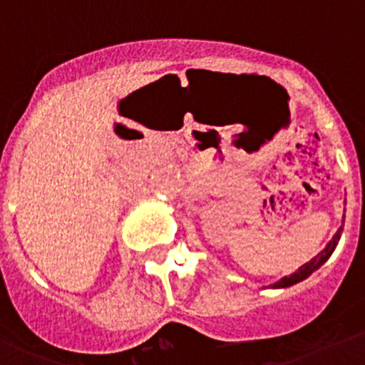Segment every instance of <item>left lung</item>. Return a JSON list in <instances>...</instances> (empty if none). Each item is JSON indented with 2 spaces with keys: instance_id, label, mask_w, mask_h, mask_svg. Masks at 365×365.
Masks as SVG:
<instances>
[{
  "instance_id": "obj_1",
  "label": "left lung",
  "mask_w": 365,
  "mask_h": 365,
  "mask_svg": "<svg viewBox=\"0 0 365 365\" xmlns=\"http://www.w3.org/2000/svg\"><path fill=\"white\" fill-rule=\"evenodd\" d=\"M341 233H342V226L339 227V230H337V233L334 235L332 240H330L329 244H327V247L323 249V251L319 252L318 256L312 257V259L309 261V263L302 264V267L298 268L295 274L288 275V277H282L281 281H277V282H275V284H272L270 288H289V286H293V284H297V282H300V281H304V279H307L309 275L312 274V272L318 270V268L322 267V264L325 263V261L329 259L330 256H332V252L336 251L337 244H339Z\"/></svg>"
}]
</instances>
